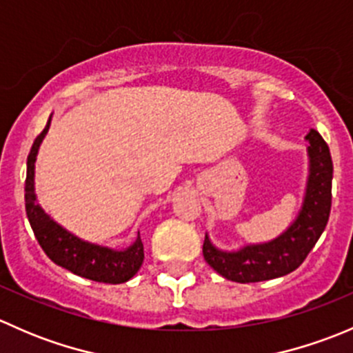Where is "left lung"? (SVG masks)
I'll list each match as a JSON object with an SVG mask.
<instances>
[{
  "instance_id": "1",
  "label": "left lung",
  "mask_w": 353,
  "mask_h": 353,
  "mask_svg": "<svg viewBox=\"0 0 353 353\" xmlns=\"http://www.w3.org/2000/svg\"><path fill=\"white\" fill-rule=\"evenodd\" d=\"M309 141V177L304 203L297 219L276 239L265 244H249L234 252L220 251L205 236L203 256L223 279L237 283L263 282L288 275L302 265L321 237L330 219L333 162L321 134L311 130Z\"/></svg>"
}]
</instances>
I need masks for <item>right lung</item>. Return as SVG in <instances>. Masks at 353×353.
<instances>
[{
  "label": "right lung",
  "instance_id": "1",
  "mask_svg": "<svg viewBox=\"0 0 353 353\" xmlns=\"http://www.w3.org/2000/svg\"><path fill=\"white\" fill-rule=\"evenodd\" d=\"M51 117L44 131L34 140L27 159V179H25V210L30 222L34 236L46 254L56 265L83 279L102 283H124L137 275L143 263V243L138 234L137 241L124 251L104 248L92 243H85L74 234L68 232L54 222L41 205L34 193V167L35 155L42 138L48 133Z\"/></svg>",
  "mask_w": 353,
  "mask_h": 353
}]
</instances>
